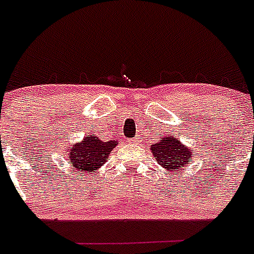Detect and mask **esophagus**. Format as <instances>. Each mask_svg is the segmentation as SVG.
Listing matches in <instances>:
<instances>
[{
  "label": "esophagus",
  "mask_w": 254,
  "mask_h": 254,
  "mask_svg": "<svg viewBox=\"0 0 254 254\" xmlns=\"http://www.w3.org/2000/svg\"><path fill=\"white\" fill-rule=\"evenodd\" d=\"M127 143H130V144L137 143V139H130V140H127Z\"/></svg>",
  "instance_id": "esophagus-1"
}]
</instances>
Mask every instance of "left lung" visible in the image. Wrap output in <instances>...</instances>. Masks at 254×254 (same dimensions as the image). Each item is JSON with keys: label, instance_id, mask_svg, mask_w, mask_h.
<instances>
[{"label": "left lung", "instance_id": "8db88e82", "mask_svg": "<svg viewBox=\"0 0 254 254\" xmlns=\"http://www.w3.org/2000/svg\"><path fill=\"white\" fill-rule=\"evenodd\" d=\"M153 157L156 159L160 167L168 172L182 170L189 167L192 161L193 148L183 144L174 135H164L157 140V143L151 144Z\"/></svg>", "mask_w": 254, "mask_h": 254}]
</instances>
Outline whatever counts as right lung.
<instances>
[{
	"label": "right lung",
	"instance_id": "right-lung-1",
	"mask_svg": "<svg viewBox=\"0 0 254 254\" xmlns=\"http://www.w3.org/2000/svg\"><path fill=\"white\" fill-rule=\"evenodd\" d=\"M117 146V140L104 142L95 134H89L80 142L68 147L65 155L77 173L89 174L97 172L107 163L111 151Z\"/></svg>",
	"mask_w": 254,
	"mask_h": 254
}]
</instances>
